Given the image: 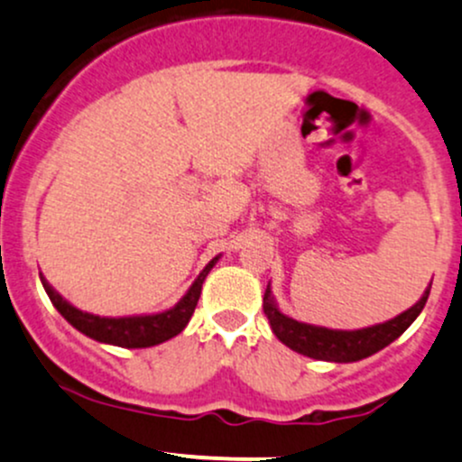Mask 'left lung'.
<instances>
[{
  "instance_id": "obj_1",
  "label": "left lung",
  "mask_w": 462,
  "mask_h": 462,
  "mask_svg": "<svg viewBox=\"0 0 462 462\" xmlns=\"http://www.w3.org/2000/svg\"><path fill=\"white\" fill-rule=\"evenodd\" d=\"M430 288L425 290L423 299L402 312L401 317L387 320V323L372 325L365 329H354V332H343V329H328L317 328V325L299 323V320L288 319L276 310L274 300L270 299V290H265L263 296V312L268 317L272 329H274L276 338L285 343L294 352L303 354V356L317 358V361H334V363H352L361 361V358L372 356L374 352L390 346L394 338L401 337L414 319L419 317L420 310L425 308Z\"/></svg>"
}]
</instances>
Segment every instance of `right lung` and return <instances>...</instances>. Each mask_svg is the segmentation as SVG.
<instances>
[{
	"label": "right lung",
	"instance_id": "1",
	"mask_svg": "<svg viewBox=\"0 0 462 462\" xmlns=\"http://www.w3.org/2000/svg\"><path fill=\"white\" fill-rule=\"evenodd\" d=\"M218 261L212 259L210 263L203 268L201 274L197 276V281L192 283V288L188 290V294L174 305L172 310L162 314H152V317H125V319H106V317H95V314L81 312V310L72 308L68 300L61 299L60 294L52 290V285L39 274L42 279L43 290L51 296L52 305L60 310V314L64 317L72 328L79 329L86 337L95 338L99 343H110V346L119 347H152L159 346V343L168 341V338L177 337L183 328L190 320L194 308L199 303V296H201V285L206 281L208 272L212 270Z\"/></svg>",
	"mask_w": 462,
	"mask_h": 462
}]
</instances>
